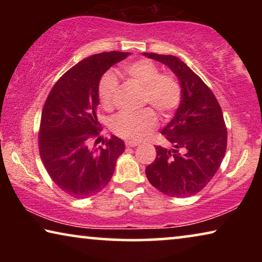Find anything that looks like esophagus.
Masks as SVG:
<instances>
[{"label": "esophagus", "mask_w": 262, "mask_h": 262, "mask_svg": "<svg viewBox=\"0 0 262 262\" xmlns=\"http://www.w3.org/2000/svg\"><path fill=\"white\" fill-rule=\"evenodd\" d=\"M126 147H137L139 145V142H132V141H126L125 142Z\"/></svg>", "instance_id": "1"}]
</instances>
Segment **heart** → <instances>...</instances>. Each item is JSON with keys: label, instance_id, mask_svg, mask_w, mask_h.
<instances>
[{"label": "heart", "instance_id": "heart-1", "mask_svg": "<svg viewBox=\"0 0 262 262\" xmlns=\"http://www.w3.org/2000/svg\"><path fill=\"white\" fill-rule=\"evenodd\" d=\"M123 72L132 81L142 86V104L151 105L164 117L179 107L181 86L174 76L161 74L155 62L143 59L127 64ZM119 83L112 73H106L98 84V98L101 107L111 110L115 104ZM157 115L150 107L137 113H120L112 119V132L123 139L139 142L157 127Z\"/></svg>", "mask_w": 262, "mask_h": 262}]
</instances>
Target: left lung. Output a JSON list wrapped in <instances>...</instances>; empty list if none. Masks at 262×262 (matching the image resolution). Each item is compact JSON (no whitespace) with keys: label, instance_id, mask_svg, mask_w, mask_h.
Wrapping results in <instances>:
<instances>
[{"label":"left lung","instance_id":"1","mask_svg":"<svg viewBox=\"0 0 262 262\" xmlns=\"http://www.w3.org/2000/svg\"><path fill=\"white\" fill-rule=\"evenodd\" d=\"M143 54L168 66L181 85L179 107L162 130L172 149L156 145L157 157L145 174L154 187L168 196H192L212 179L227 151L223 112L207 84L178 57Z\"/></svg>","mask_w":262,"mask_h":262}]
</instances>
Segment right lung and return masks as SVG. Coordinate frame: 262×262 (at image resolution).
Masks as SVG:
<instances>
[{
  "label": "right lung",
  "mask_w": 262,
  "mask_h": 262,
  "mask_svg": "<svg viewBox=\"0 0 262 262\" xmlns=\"http://www.w3.org/2000/svg\"><path fill=\"white\" fill-rule=\"evenodd\" d=\"M128 55L105 52L78 62L54 84L43 105L39 154L52 180L69 196L85 199L100 192L125 151V143L117 136L105 139L98 149L90 144L98 142L101 132L97 120L100 78Z\"/></svg>",
  "instance_id": "right-lung-1"
}]
</instances>
